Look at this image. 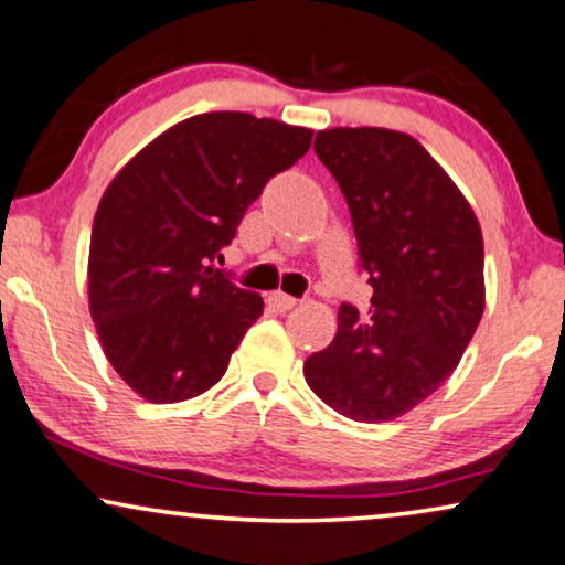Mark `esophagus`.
Returning a JSON list of instances; mask_svg holds the SVG:
<instances>
[{"label":"esophagus","instance_id":"1","mask_svg":"<svg viewBox=\"0 0 565 565\" xmlns=\"http://www.w3.org/2000/svg\"><path fill=\"white\" fill-rule=\"evenodd\" d=\"M268 305L274 307L276 312H287V310H291V307L297 305V299L289 297V295H284V291H274V295H268Z\"/></svg>","mask_w":565,"mask_h":565}]
</instances>
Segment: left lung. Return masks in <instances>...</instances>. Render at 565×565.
Here are the masks:
<instances>
[{
  "label": "left lung",
  "instance_id": "8db88e82",
  "mask_svg": "<svg viewBox=\"0 0 565 565\" xmlns=\"http://www.w3.org/2000/svg\"><path fill=\"white\" fill-rule=\"evenodd\" d=\"M316 153L352 213L367 310L344 302L339 331L307 356L318 398L356 423H388L435 394L484 310L482 232L467 198L412 135L333 127Z\"/></svg>",
  "mask_w": 565,
  "mask_h": 565
}]
</instances>
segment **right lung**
Segmentation results:
<instances>
[{
    "label": "right lung",
    "instance_id": "add662e5",
    "mask_svg": "<svg viewBox=\"0 0 565 565\" xmlns=\"http://www.w3.org/2000/svg\"><path fill=\"white\" fill-rule=\"evenodd\" d=\"M310 140L312 130L247 111L198 114L148 142L106 188L90 232V316L135 394L184 402L226 373L263 297L213 260Z\"/></svg>",
    "mask_w": 565,
    "mask_h": 565
}]
</instances>
